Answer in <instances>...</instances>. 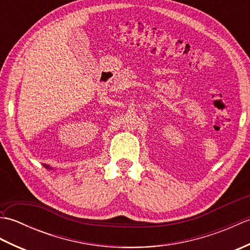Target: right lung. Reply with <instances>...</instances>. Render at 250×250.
<instances>
[{
	"instance_id": "1",
	"label": "right lung",
	"mask_w": 250,
	"mask_h": 250,
	"mask_svg": "<svg viewBox=\"0 0 250 250\" xmlns=\"http://www.w3.org/2000/svg\"><path fill=\"white\" fill-rule=\"evenodd\" d=\"M43 166H44L47 169H54V167H51L50 166H48V164H43Z\"/></svg>"
}]
</instances>
